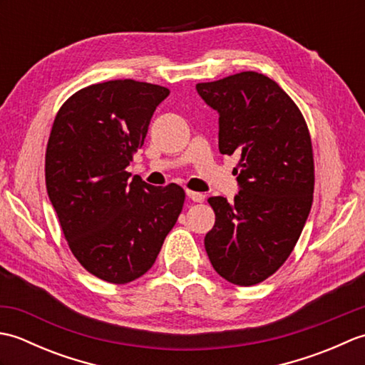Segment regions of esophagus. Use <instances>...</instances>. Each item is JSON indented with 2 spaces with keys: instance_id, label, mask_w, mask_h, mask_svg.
<instances>
[{
  "instance_id": "1",
  "label": "esophagus",
  "mask_w": 365,
  "mask_h": 365,
  "mask_svg": "<svg viewBox=\"0 0 365 365\" xmlns=\"http://www.w3.org/2000/svg\"><path fill=\"white\" fill-rule=\"evenodd\" d=\"M187 196L191 199V200H195V202H202L204 200V195L202 192H197V191H191V190H187Z\"/></svg>"
}]
</instances>
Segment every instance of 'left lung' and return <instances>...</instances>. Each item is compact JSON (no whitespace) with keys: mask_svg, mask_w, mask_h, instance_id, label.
Listing matches in <instances>:
<instances>
[{"mask_svg":"<svg viewBox=\"0 0 365 365\" xmlns=\"http://www.w3.org/2000/svg\"><path fill=\"white\" fill-rule=\"evenodd\" d=\"M196 89L220 113V152L238 155L234 173L242 188L232 202L208 197L216 218L205 251L226 281L255 285L289 259L311 212V133L297 103L262 73H235Z\"/></svg>","mask_w":365,"mask_h":365,"instance_id":"1","label":"left lung"}]
</instances>
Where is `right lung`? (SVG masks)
I'll return each instance as SVG.
<instances>
[{
	"label": "right lung",
	"mask_w": 365,
	"mask_h": 365,
	"mask_svg": "<svg viewBox=\"0 0 365 365\" xmlns=\"http://www.w3.org/2000/svg\"><path fill=\"white\" fill-rule=\"evenodd\" d=\"M168 96L158 84L105 81L75 92L54 118L46 191L72 254L102 281L127 284L145 274L183 208L182 187L130 180L125 170Z\"/></svg>",
	"instance_id": "right-lung-1"
}]
</instances>
